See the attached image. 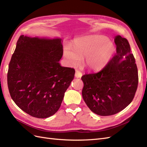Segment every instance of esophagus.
<instances>
[{"label": "esophagus", "mask_w": 147, "mask_h": 147, "mask_svg": "<svg viewBox=\"0 0 147 147\" xmlns=\"http://www.w3.org/2000/svg\"><path fill=\"white\" fill-rule=\"evenodd\" d=\"M75 77H77V78H81L82 76V73L80 70H75Z\"/></svg>", "instance_id": "esophagus-1"}]
</instances>
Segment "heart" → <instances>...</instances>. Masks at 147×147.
<instances>
[{
  "label": "heart",
  "instance_id": "obj_1",
  "mask_svg": "<svg viewBox=\"0 0 147 147\" xmlns=\"http://www.w3.org/2000/svg\"><path fill=\"white\" fill-rule=\"evenodd\" d=\"M115 47L113 43L104 35H90L80 38L75 41L74 48L66 45L64 56L72 66L80 63L81 57H84V64L91 69L102 67L113 55Z\"/></svg>",
  "mask_w": 147,
  "mask_h": 147
}]
</instances>
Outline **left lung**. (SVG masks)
I'll return each mask as SVG.
<instances>
[{"mask_svg": "<svg viewBox=\"0 0 147 147\" xmlns=\"http://www.w3.org/2000/svg\"><path fill=\"white\" fill-rule=\"evenodd\" d=\"M117 53L97 72L82 76V96L92 112L110 116L121 112L134 99L139 77L127 40L117 35Z\"/></svg>", "mask_w": 147, "mask_h": 147, "instance_id": "obj_1", "label": "left lung"}]
</instances>
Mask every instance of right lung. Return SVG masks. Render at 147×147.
I'll list each match as a JSON object with an SVG mask.
<instances>
[{
    "instance_id": "1",
    "label": "right lung",
    "mask_w": 147,
    "mask_h": 147,
    "mask_svg": "<svg viewBox=\"0 0 147 147\" xmlns=\"http://www.w3.org/2000/svg\"><path fill=\"white\" fill-rule=\"evenodd\" d=\"M61 38L22 35L8 66L7 83L11 99L24 112L38 118L57 112L73 80V68L61 66Z\"/></svg>"
}]
</instances>
